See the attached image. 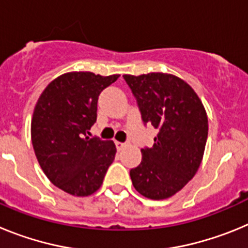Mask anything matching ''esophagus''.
Masks as SVG:
<instances>
[{"instance_id": "obj_1", "label": "esophagus", "mask_w": 248, "mask_h": 248, "mask_svg": "<svg viewBox=\"0 0 248 248\" xmlns=\"http://www.w3.org/2000/svg\"><path fill=\"white\" fill-rule=\"evenodd\" d=\"M115 146L118 150H122L123 148H125V143H120V141H115Z\"/></svg>"}]
</instances>
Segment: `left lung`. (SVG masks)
<instances>
[{
  "label": "left lung",
  "instance_id": "left-lung-1",
  "mask_svg": "<svg viewBox=\"0 0 248 248\" xmlns=\"http://www.w3.org/2000/svg\"><path fill=\"white\" fill-rule=\"evenodd\" d=\"M144 124L157 130L154 145L141 149V163L130 170L135 190L151 200L180 191L198 171L209 122L198 94L185 80L168 73L125 74Z\"/></svg>",
  "mask_w": 248,
  "mask_h": 248
}]
</instances>
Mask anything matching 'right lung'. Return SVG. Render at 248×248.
Segmentation results:
<instances>
[{"label":"right lung","instance_id":"right-lung-1","mask_svg":"<svg viewBox=\"0 0 248 248\" xmlns=\"http://www.w3.org/2000/svg\"><path fill=\"white\" fill-rule=\"evenodd\" d=\"M119 78L69 72L49 83L31 123L37 160L57 187L74 196L94 194L103 184L117 148L111 140L89 138L97 122L98 97Z\"/></svg>","mask_w":248,"mask_h":248}]
</instances>
